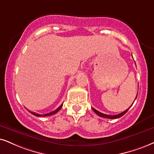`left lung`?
Here are the masks:
<instances>
[{
    "mask_svg": "<svg viewBox=\"0 0 154 154\" xmlns=\"http://www.w3.org/2000/svg\"><path fill=\"white\" fill-rule=\"evenodd\" d=\"M137 97H136V99H137ZM136 99H135V100H136ZM134 101H135V100H134ZM130 107H131V106H130ZM130 107H129V108H130ZM129 108H128L127 109L125 110V111H124L123 112L120 113V114H116V115H108V114H103V113L100 112H99V111L96 110V109H94V108H91V109H92V110L94 111V112L95 113H96L97 115L101 116V117L107 118V119H117V118H119V117H121V116H122L123 115H124V114H125L126 113L128 112V110L129 109Z\"/></svg>",
    "mask_w": 154,
    "mask_h": 154,
    "instance_id": "obj_1",
    "label": "left lung"
}]
</instances>
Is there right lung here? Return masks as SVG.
Instances as JSON below:
<instances>
[{
    "instance_id": "obj_1",
    "label": "right lung",
    "mask_w": 154,
    "mask_h": 154,
    "mask_svg": "<svg viewBox=\"0 0 154 154\" xmlns=\"http://www.w3.org/2000/svg\"><path fill=\"white\" fill-rule=\"evenodd\" d=\"M62 106H63V104L60 105V106L57 109H55L54 111H53V112H50V113H48V114H37V113H35V112H30V111H29V110L28 111L31 113V114H33V115L36 116H50V115H53V114H56V113H57L58 111H59L60 109L62 108Z\"/></svg>"
}]
</instances>
